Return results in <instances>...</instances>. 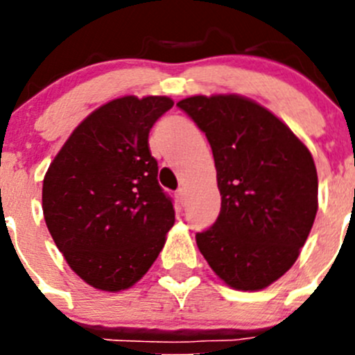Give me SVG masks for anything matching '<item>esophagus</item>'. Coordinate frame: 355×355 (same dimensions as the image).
I'll return each mask as SVG.
<instances>
[{
  "label": "esophagus",
  "instance_id": "1",
  "mask_svg": "<svg viewBox=\"0 0 355 355\" xmlns=\"http://www.w3.org/2000/svg\"><path fill=\"white\" fill-rule=\"evenodd\" d=\"M177 199H178V202L182 204V206H185V202H187V191H185V189H178Z\"/></svg>",
  "mask_w": 355,
  "mask_h": 355
}]
</instances>
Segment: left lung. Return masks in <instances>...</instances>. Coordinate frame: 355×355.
Returning a JSON list of instances; mask_svg holds the SVG:
<instances>
[{
  "instance_id": "obj_1",
  "label": "left lung",
  "mask_w": 355,
  "mask_h": 355,
  "mask_svg": "<svg viewBox=\"0 0 355 355\" xmlns=\"http://www.w3.org/2000/svg\"><path fill=\"white\" fill-rule=\"evenodd\" d=\"M206 134L221 209L196 242L211 270L235 290L266 288L292 268L318 211L309 149L264 106L237 94L177 103Z\"/></svg>"
}]
</instances>
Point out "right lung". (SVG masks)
I'll return each instance as SVG.
<instances>
[{"mask_svg": "<svg viewBox=\"0 0 355 355\" xmlns=\"http://www.w3.org/2000/svg\"><path fill=\"white\" fill-rule=\"evenodd\" d=\"M173 106L166 96H123L92 111L46 171L42 213L68 266L91 287L137 284L175 223L157 184L149 130Z\"/></svg>", "mask_w": 355, "mask_h": 355, "instance_id": "obj_1", "label": "right lung"}]
</instances>
